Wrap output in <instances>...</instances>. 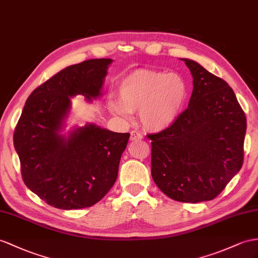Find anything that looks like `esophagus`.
Instances as JSON below:
<instances>
[{
	"mask_svg": "<svg viewBox=\"0 0 258 258\" xmlns=\"http://www.w3.org/2000/svg\"><path fill=\"white\" fill-rule=\"evenodd\" d=\"M130 140L132 142L141 141V140H143V135L141 133H138V132H136V131H132L131 132V138H130Z\"/></svg>",
	"mask_w": 258,
	"mask_h": 258,
	"instance_id": "obj_1",
	"label": "esophagus"
}]
</instances>
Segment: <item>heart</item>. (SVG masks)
Listing matches in <instances>:
<instances>
[{
	"instance_id": "1",
	"label": "heart",
	"mask_w": 258,
	"mask_h": 258,
	"mask_svg": "<svg viewBox=\"0 0 258 258\" xmlns=\"http://www.w3.org/2000/svg\"><path fill=\"white\" fill-rule=\"evenodd\" d=\"M188 85L182 75L155 70H137L118 84L120 102L111 100L112 112L130 116L140 111L145 130L160 133L176 123L185 108Z\"/></svg>"
}]
</instances>
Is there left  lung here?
Wrapping results in <instances>:
<instances>
[{
    "mask_svg": "<svg viewBox=\"0 0 258 258\" xmlns=\"http://www.w3.org/2000/svg\"><path fill=\"white\" fill-rule=\"evenodd\" d=\"M188 107L151 140V176L168 197L200 203L219 195L243 164L246 117L232 88L189 58Z\"/></svg>",
    "mask_w": 258,
    "mask_h": 258,
    "instance_id": "1",
    "label": "left lung"
}]
</instances>
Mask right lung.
<instances>
[{"label": "right lung", "mask_w": 258, "mask_h": 258, "mask_svg": "<svg viewBox=\"0 0 258 258\" xmlns=\"http://www.w3.org/2000/svg\"><path fill=\"white\" fill-rule=\"evenodd\" d=\"M111 58L71 65L39 86L28 97L14 133L23 180L31 192L55 208L90 207L116 181L128 133L94 123L65 132L71 98L87 102L101 98Z\"/></svg>", "instance_id": "1"}]
</instances>
